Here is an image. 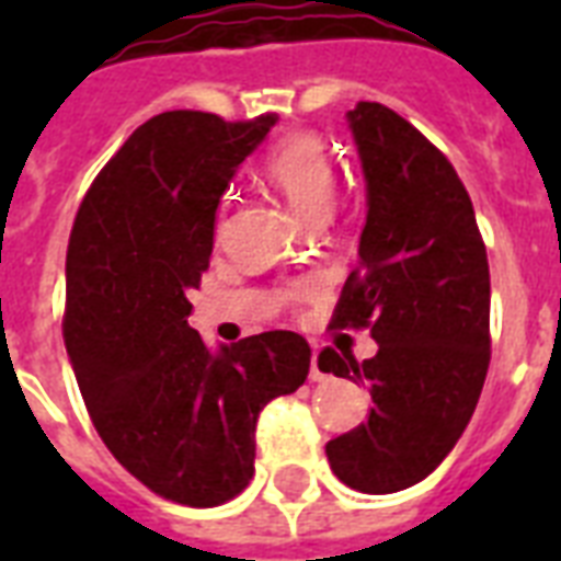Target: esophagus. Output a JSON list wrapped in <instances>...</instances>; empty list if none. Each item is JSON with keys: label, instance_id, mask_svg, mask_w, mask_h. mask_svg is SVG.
Listing matches in <instances>:
<instances>
[{"label": "esophagus", "instance_id": "obj_1", "mask_svg": "<svg viewBox=\"0 0 561 561\" xmlns=\"http://www.w3.org/2000/svg\"><path fill=\"white\" fill-rule=\"evenodd\" d=\"M311 381H325V373L320 369V355H311Z\"/></svg>", "mask_w": 561, "mask_h": 561}]
</instances>
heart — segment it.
<instances>
[{
  "instance_id": "b5f03b06",
  "label": "heart",
  "mask_w": 561,
  "mask_h": 561,
  "mask_svg": "<svg viewBox=\"0 0 561 561\" xmlns=\"http://www.w3.org/2000/svg\"><path fill=\"white\" fill-rule=\"evenodd\" d=\"M264 174L311 224H323L337 203V178L325 145L311 134L282 139L264 160Z\"/></svg>"
}]
</instances>
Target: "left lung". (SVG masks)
Returning <instances> with one entry per match:
<instances>
[{
    "label": "left lung",
    "instance_id": "1",
    "mask_svg": "<svg viewBox=\"0 0 561 561\" xmlns=\"http://www.w3.org/2000/svg\"><path fill=\"white\" fill-rule=\"evenodd\" d=\"M367 180L358 267L332 329L369 325L375 358L334 350L320 369L367 383V422L325 445L346 486L390 495L448 457L489 369V262L469 192L416 127L375 101L346 113Z\"/></svg>",
    "mask_w": 561,
    "mask_h": 561
}]
</instances>
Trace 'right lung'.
<instances>
[{
  "instance_id": "add662e5",
  "label": "right lung",
  "mask_w": 561,
  "mask_h": 561,
  "mask_svg": "<svg viewBox=\"0 0 561 561\" xmlns=\"http://www.w3.org/2000/svg\"><path fill=\"white\" fill-rule=\"evenodd\" d=\"M276 122L148 118L101 169L69 238L64 341L92 425L136 480L186 506L250 483L259 413L311 367L297 332L211 352L188 325L220 194Z\"/></svg>"
}]
</instances>
